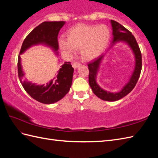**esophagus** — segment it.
Instances as JSON below:
<instances>
[{
  "label": "esophagus",
  "mask_w": 158,
  "mask_h": 158,
  "mask_svg": "<svg viewBox=\"0 0 158 158\" xmlns=\"http://www.w3.org/2000/svg\"><path fill=\"white\" fill-rule=\"evenodd\" d=\"M80 66V64L79 63H77V62H74L73 64V67L75 69H78V67Z\"/></svg>",
  "instance_id": "esophagus-1"
}]
</instances>
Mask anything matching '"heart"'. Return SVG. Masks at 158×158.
I'll list each match as a JSON object with an SVG mask.
<instances>
[{
  "instance_id": "b5f03b06",
  "label": "heart",
  "mask_w": 158,
  "mask_h": 158,
  "mask_svg": "<svg viewBox=\"0 0 158 158\" xmlns=\"http://www.w3.org/2000/svg\"><path fill=\"white\" fill-rule=\"evenodd\" d=\"M110 31L106 26L79 25L67 33L66 41L60 39L59 47L62 52L72 56L76 49H80L81 58L91 61L105 51L110 40Z\"/></svg>"
}]
</instances>
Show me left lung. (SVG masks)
<instances>
[{
    "label": "left lung",
    "instance_id": "8db88e82",
    "mask_svg": "<svg viewBox=\"0 0 158 158\" xmlns=\"http://www.w3.org/2000/svg\"><path fill=\"white\" fill-rule=\"evenodd\" d=\"M112 26L113 39L110 46L105 53H104L99 58H96L94 61L88 64L89 69V84L92 88V92L99 98L106 101L113 102L123 98L132 91L135 88L139 78L142 69V57L139 47L136 39L132 33L123 27L122 25L114 20H110ZM126 43L132 50L135 58V67L131 74L129 81L118 92L112 93L102 89L97 83V76L99 69L100 64L108 50L115 45L117 43Z\"/></svg>",
    "mask_w": 158,
    "mask_h": 158
}]
</instances>
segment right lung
I'll return each instance as SVG.
<instances>
[{
    "mask_svg": "<svg viewBox=\"0 0 158 158\" xmlns=\"http://www.w3.org/2000/svg\"><path fill=\"white\" fill-rule=\"evenodd\" d=\"M64 24L65 22H44L36 26L23 41L18 57V76L23 88L32 98L46 105L59 101L68 94L72 85L74 69L70 62H65L57 71L58 74L54 78L46 85H37L23 79L24 71L20 55L33 46L43 45L51 49L58 56V35Z\"/></svg>",
    "mask_w": 158,
    "mask_h": 158,
    "instance_id": "obj_1",
    "label": "right lung"
}]
</instances>
